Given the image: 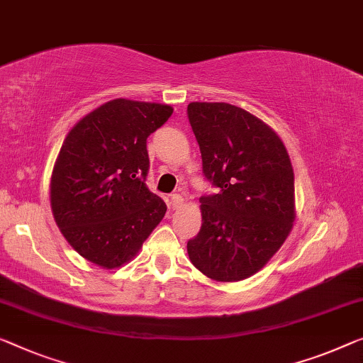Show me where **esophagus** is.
I'll return each instance as SVG.
<instances>
[{
    "instance_id": "esophagus-1",
    "label": "esophagus",
    "mask_w": 363,
    "mask_h": 363,
    "mask_svg": "<svg viewBox=\"0 0 363 363\" xmlns=\"http://www.w3.org/2000/svg\"><path fill=\"white\" fill-rule=\"evenodd\" d=\"M184 203V199L179 196V194H174V196H171V207L172 208H179L181 205Z\"/></svg>"
}]
</instances>
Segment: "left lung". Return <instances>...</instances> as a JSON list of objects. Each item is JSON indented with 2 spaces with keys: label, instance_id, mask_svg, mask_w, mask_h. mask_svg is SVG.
Wrapping results in <instances>:
<instances>
[{
  "label": "left lung",
  "instance_id": "8db88e82",
  "mask_svg": "<svg viewBox=\"0 0 363 363\" xmlns=\"http://www.w3.org/2000/svg\"><path fill=\"white\" fill-rule=\"evenodd\" d=\"M187 117L205 179L202 226L187 241L194 266L218 282L251 277L284 245L295 220L289 153L272 128L226 102H191Z\"/></svg>",
  "mask_w": 363,
  "mask_h": 363
}]
</instances>
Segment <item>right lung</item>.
<instances>
[{"label":"right lung","instance_id":"obj_1","mask_svg":"<svg viewBox=\"0 0 363 363\" xmlns=\"http://www.w3.org/2000/svg\"><path fill=\"white\" fill-rule=\"evenodd\" d=\"M172 107L113 99L72 128L50 184L58 228L78 254L116 269L140 251L163 220L166 203L147 186V138Z\"/></svg>","mask_w":363,"mask_h":363}]
</instances>
